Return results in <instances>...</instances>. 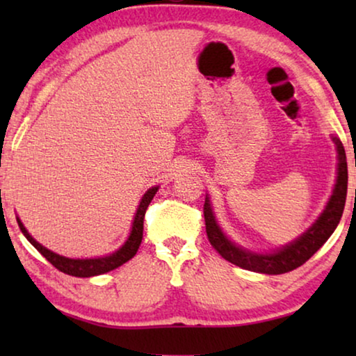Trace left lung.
I'll return each instance as SVG.
<instances>
[{
	"instance_id": "8db88e82",
	"label": "left lung",
	"mask_w": 356,
	"mask_h": 356,
	"mask_svg": "<svg viewBox=\"0 0 356 356\" xmlns=\"http://www.w3.org/2000/svg\"><path fill=\"white\" fill-rule=\"evenodd\" d=\"M332 140L337 147V179H335V186L330 196L327 206L323 213L318 217L313 225L306 230L303 235L296 238L295 241L289 243L280 250L274 252H252L245 248L235 245L227 238L222 228L218 227L211 207V201L206 197L204 202V218H206V232L211 245L216 248L218 254L223 259H227L232 264H235L241 269L259 272V274H285L296 269V267L303 266L325 241L332 235L335 228H337L340 218H342L345 199H347V184H348V172H347V157H345V149L339 138L332 136Z\"/></svg>"
}]
</instances>
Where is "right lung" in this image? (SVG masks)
Returning a JSON list of instances; mask_svg holds the SVG:
<instances>
[{
	"instance_id": "obj_1",
	"label": "right lung",
	"mask_w": 356,
	"mask_h": 356,
	"mask_svg": "<svg viewBox=\"0 0 356 356\" xmlns=\"http://www.w3.org/2000/svg\"><path fill=\"white\" fill-rule=\"evenodd\" d=\"M157 191H159V186H154L145 191V194L139 202L138 211H136L134 222H133V227H131V233H129L128 240L124 241V245L121 246L118 251H115L113 254H110V256L92 257V259H71V257L60 256V254H56V252L47 250L45 246H42L40 243L33 240V238L31 236V233L26 230V227H24L22 222L19 220V217H17V223H19V228H21V232L24 233V236L31 241V245L35 248V250L40 252V254L45 257L50 264L55 266L58 270L65 272V274L72 275V277L100 275V274H105V272L116 269V267L123 266L124 262L133 259L136 252H138L140 241H143L145 211H147L149 204H150V201H152L155 193Z\"/></svg>"
}]
</instances>
